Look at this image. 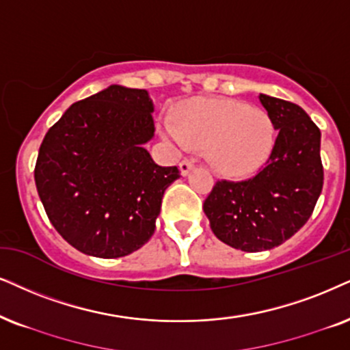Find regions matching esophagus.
<instances>
[{
	"label": "esophagus",
	"instance_id": "34e87169",
	"mask_svg": "<svg viewBox=\"0 0 350 350\" xmlns=\"http://www.w3.org/2000/svg\"><path fill=\"white\" fill-rule=\"evenodd\" d=\"M193 161H190V160H184V161H180V165H179V170H180V174L183 176H187L190 171L193 170Z\"/></svg>",
	"mask_w": 350,
	"mask_h": 350
}]
</instances>
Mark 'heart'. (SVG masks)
Returning <instances> with one entry per match:
<instances>
[{"mask_svg": "<svg viewBox=\"0 0 350 350\" xmlns=\"http://www.w3.org/2000/svg\"><path fill=\"white\" fill-rule=\"evenodd\" d=\"M163 139L176 148L205 147V158L226 178H249L268 161L276 126L268 111L229 98H193L176 108V121L160 122Z\"/></svg>", "mask_w": 350, "mask_h": 350, "instance_id": "b5f03b06", "label": "heart"}]
</instances>
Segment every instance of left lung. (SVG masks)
Masks as SVG:
<instances>
[{
    "label": "left lung",
    "mask_w": 350,
    "mask_h": 350,
    "mask_svg": "<svg viewBox=\"0 0 350 350\" xmlns=\"http://www.w3.org/2000/svg\"><path fill=\"white\" fill-rule=\"evenodd\" d=\"M278 137L254 178L218 180L203 203L211 231L244 252L271 250L310 218L323 189L321 132L299 105L260 94Z\"/></svg>",
    "instance_id": "8db88e82"
}]
</instances>
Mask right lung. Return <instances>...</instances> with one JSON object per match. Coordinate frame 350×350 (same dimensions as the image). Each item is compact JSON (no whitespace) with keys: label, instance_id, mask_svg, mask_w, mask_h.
Instances as JSON below:
<instances>
[{"label":"right lung","instance_id":"right-lung-1","mask_svg":"<svg viewBox=\"0 0 350 350\" xmlns=\"http://www.w3.org/2000/svg\"><path fill=\"white\" fill-rule=\"evenodd\" d=\"M153 101L142 88L109 85L70 105L40 145L35 184L51 224L85 255L118 258L153 236L178 166H158Z\"/></svg>","mask_w":350,"mask_h":350}]
</instances>
